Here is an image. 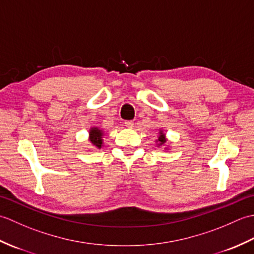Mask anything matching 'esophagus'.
<instances>
[{"label":"esophagus","instance_id":"34e87169","mask_svg":"<svg viewBox=\"0 0 254 254\" xmlns=\"http://www.w3.org/2000/svg\"><path fill=\"white\" fill-rule=\"evenodd\" d=\"M124 126L128 128H132L134 127V122L132 120H127V121H124Z\"/></svg>","mask_w":254,"mask_h":254}]
</instances>
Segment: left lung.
<instances>
[{
  "instance_id": "1",
  "label": "left lung",
  "mask_w": 254,
  "mask_h": 254,
  "mask_svg": "<svg viewBox=\"0 0 254 254\" xmlns=\"http://www.w3.org/2000/svg\"><path fill=\"white\" fill-rule=\"evenodd\" d=\"M158 141H159L160 145H161V144H164V143L166 142V138H165V135H164L163 133H160V136L158 137Z\"/></svg>"
}]
</instances>
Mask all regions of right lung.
<instances>
[{"label": "right lung", "mask_w": 254, "mask_h": 254, "mask_svg": "<svg viewBox=\"0 0 254 254\" xmlns=\"http://www.w3.org/2000/svg\"><path fill=\"white\" fill-rule=\"evenodd\" d=\"M101 136L102 133L98 128H91L90 130V142L94 146L100 148L102 145V141H101Z\"/></svg>", "instance_id": "add662e5"}]
</instances>
